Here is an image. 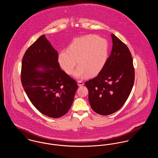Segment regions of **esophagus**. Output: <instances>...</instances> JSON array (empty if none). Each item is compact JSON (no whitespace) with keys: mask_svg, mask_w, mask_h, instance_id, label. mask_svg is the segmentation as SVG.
Instances as JSON below:
<instances>
[{"mask_svg":"<svg viewBox=\"0 0 158 158\" xmlns=\"http://www.w3.org/2000/svg\"><path fill=\"white\" fill-rule=\"evenodd\" d=\"M77 83H78V85L80 86H83V85H84V82H83V81H81V80L78 81Z\"/></svg>","mask_w":158,"mask_h":158,"instance_id":"esophagus-1","label":"esophagus"}]
</instances>
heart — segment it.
Returning a JSON list of instances; mask_svg holds the SVG:
<instances>
[{
  "label": "heart",
  "instance_id": "b5f03b06",
  "mask_svg": "<svg viewBox=\"0 0 158 158\" xmlns=\"http://www.w3.org/2000/svg\"><path fill=\"white\" fill-rule=\"evenodd\" d=\"M109 45L107 41L95 35H89L73 40L68 49L61 52L58 62L68 74L75 72V77L84 78L97 75L107 61Z\"/></svg>",
  "mask_w": 158,
  "mask_h": 158
}]
</instances>
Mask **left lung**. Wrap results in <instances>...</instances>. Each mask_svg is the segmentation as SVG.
<instances>
[{
  "label": "left lung",
  "mask_w": 158,
  "mask_h": 158,
  "mask_svg": "<svg viewBox=\"0 0 158 158\" xmlns=\"http://www.w3.org/2000/svg\"><path fill=\"white\" fill-rule=\"evenodd\" d=\"M110 56L98 75L85 82L89 102L97 114L108 115L119 110L128 99L135 82L131 53L125 44L111 34Z\"/></svg>",
  "instance_id": "obj_1"
}]
</instances>
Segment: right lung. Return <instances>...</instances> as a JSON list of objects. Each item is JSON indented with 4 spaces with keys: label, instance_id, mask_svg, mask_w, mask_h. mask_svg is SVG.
I'll list each match as a JSON object with an SVG mask.
<instances>
[{
    "label": "right lung",
    "instance_id": "1",
    "mask_svg": "<svg viewBox=\"0 0 158 158\" xmlns=\"http://www.w3.org/2000/svg\"><path fill=\"white\" fill-rule=\"evenodd\" d=\"M58 53L40 36L25 52L22 61L21 83L33 105L52 118H59L69 110L78 85L60 66ZM45 68L43 71L35 69Z\"/></svg>",
    "mask_w": 158,
    "mask_h": 158
}]
</instances>
